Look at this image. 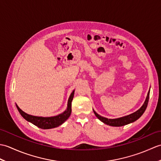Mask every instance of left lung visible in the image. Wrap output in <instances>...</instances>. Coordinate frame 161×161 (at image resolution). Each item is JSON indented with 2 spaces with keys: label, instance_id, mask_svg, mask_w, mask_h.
<instances>
[{
  "label": "left lung",
  "instance_id": "obj_1",
  "mask_svg": "<svg viewBox=\"0 0 161 161\" xmlns=\"http://www.w3.org/2000/svg\"><path fill=\"white\" fill-rule=\"evenodd\" d=\"M149 98V91L148 92L147 96L146 97V100L144 102V104H143V105L138 109V111L133 113L131 114L124 116V117H122V118H115V119H108L107 118L102 117V116L97 114L94 110H93V112L95 116H96V117L102 122H104V124L109 126H122L128 125V124H130V123L135 122L136 120H137L139 118L141 117V115L144 114V112L145 111L147 108V107Z\"/></svg>",
  "mask_w": 161,
  "mask_h": 161
}]
</instances>
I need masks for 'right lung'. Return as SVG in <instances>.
Returning <instances> with one entry per match:
<instances>
[{
	"label": "right lung",
	"mask_w": 161,
	"mask_h": 161,
	"mask_svg": "<svg viewBox=\"0 0 161 161\" xmlns=\"http://www.w3.org/2000/svg\"><path fill=\"white\" fill-rule=\"evenodd\" d=\"M74 93L75 91L72 92L70 94L69 99L68 101V107L66 110L62 114L57 115L56 116H53V117H39V116H34L26 114L24 111H23L20 109L18 105L16 104V108L19 111L20 114L22 115V117L25 119L27 121L32 123L33 125L38 126L39 128L43 129H49L55 128L59 126V125H62L63 123L66 120V119L70 117L71 114V102L73 100L74 97Z\"/></svg>",
	"instance_id": "add662e5"
}]
</instances>
